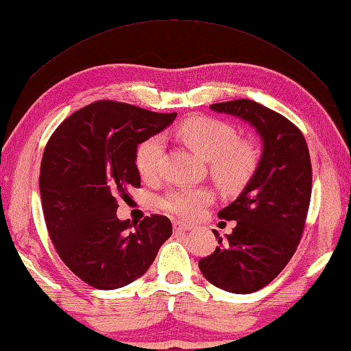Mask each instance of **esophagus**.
<instances>
[{
  "label": "esophagus",
  "instance_id": "1",
  "mask_svg": "<svg viewBox=\"0 0 351 351\" xmlns=\"http://www.w3.org/2000/svg\"><path fill=\"white\" fill-rule=\"evenodd\" d=\"M192 225H187V223H182V221H175L173 223V230L176 232H181V231H191L192 230Z\"/></svg>",
  "mask_w": 351,
  "mask_h": 351
}]
</instances>
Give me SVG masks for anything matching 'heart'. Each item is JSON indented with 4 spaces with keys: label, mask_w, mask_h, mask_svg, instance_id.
<instances>
[{
    "label": "heart",
    "mask_w": 351,
    "mask_h": 351,
    "mask_svg": "<svg viewBox=\"0 0 351 351\" xmlns=\"http://www.w3.org/2000/svg\"><path fill=\"white\" fill-rule=\"evenodd\" d=\"M178 137L193 153L209 162L214 180L228 191L242 189L258 169L259 156L253 143L239 138L237 131L226 121L213 117H192L178 128ZM164 153V138L152 136L136 148V169L143 180H153L158 173ZM213 202L208 189H175L160 202L167 213L180 219L192 220L202 214L206 204Z\"/></svg>",
    "instance_id": "b5f03b06"
}]
</instances>
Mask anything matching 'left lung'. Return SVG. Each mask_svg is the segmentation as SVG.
<instances>
[{
    "label": "left lung",
    "mask_w": 351,
    "mask_h": 351,
    "mask_svg": "<svg viewBox=\"0 0 351 351\" xmlns=\"http://www.w3.org/2000/svg\"><path fill=\"white\" fill-rule=\"evenodd\" d=\"M210 109L252 125L263 154L252 180L219 219L234 220L226 242L199 259L210 285L231 293H252L274 281L295 253L308 214L313 184L309 149L302 131L286 117L252 99L215 103Z\"/></svg>",
    "instance_id": "obj_1"
}]
</instances>
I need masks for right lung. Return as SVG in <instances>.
Returning a JSON list of instances; mask_svg holds the SVG:
<instances>
[{"label":"right lung","mask_w":351,"mask_h":351,"mask_svg":"<svg viewBox=\"0 0 351 351\" xmlns=\"http://www.w3.org/2000/svg\"><path fill=\"white\" fill-rule=\"evenodd\" d=\"M126 103L97 101L64 120L45 147L40 197L49 237L65 265L92 287L112 291L141 278L171 236L164 215L120 220L119 199L141 186L136 148L173 123Z\"/></svg>","instance_id":"1"}]
</instances>
